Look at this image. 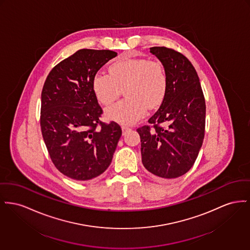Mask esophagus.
Segmentation results:
<instances>
[{
  "mask_svg": "<svg viewBox=\"0 0 250 250\" xmlns=\"http://www.w3.org/2000/svg\"><path fill=\"white\" fill-rule=\"evenodd\" d=\"M131 128L130 127H128V126H126V125H123L122 126V130H123V135H125L126 132H128L129 130H130Z\"/></svg>",
  "mask_w": 250,
  "mask_h": 250,
  "instance_id": "esophagus-1",
  "label": "esophagus"
}]
</instances>
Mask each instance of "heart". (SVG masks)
Wrapping results in <instances>:
<instances>
[{"instance_id":"b5f03b06","label":"heart","mask_w":250,"mask_h":250,"mask_svg":"<svg viewBox=\"0 0 250 250\" xmlns=\"http://www.w3.org/2000/svg\"><path fill=\"white\" fill-rule=\"evenodd\" d=\"M125 88V100L106 109V116L122 125H131L143 117L146 108L162 103L167 76L160 61L143 58H120L109 66V74L97 73L92 88L99 102L108 105Z\"/></svg>"}]
</instances>
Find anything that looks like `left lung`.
Listing matches in <instances>:
<instances>
[{
	"instance_id": "left-lung-1",
	"label": "left lung",
	"mask_w": 250,
	"mask_h": 250,
	"mask_svg": "<svg viewBox=\"0 0 250 250\" xmlns=\"http://www.w3.org/2000/svg\"><path fill=\"white\" fill-rule=\"evenodd\" d=\"M150 53L162 62L167 89L160 108L148 120L153 128L137 129L142 162L156 178H176L191 169L202 146L205 98L197 73L186 57L166 47H152Z\"/></svg>"
}]
</instances>
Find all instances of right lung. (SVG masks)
I'll list each match as a JSON object with an SVG mask.
<instances>
[{"label": "right lung", "mask_w": 250, "mask_h": 250, "mask_svg": "<svg viewBox=\"0 0 250 250\" xmlns=\"http://www.w3.org/2000/svg\"><path fill=\"white\" fill-rule=\"evenodd\" d=\"M116 56L110 50H78L55 66L45 80L42 137L57 169L74 180L103 174L121 138L118 124L100 121L103 110L92 88L94 75Z\"/></svg>", "instance_id": "obj_1"}]
</instances>
